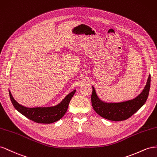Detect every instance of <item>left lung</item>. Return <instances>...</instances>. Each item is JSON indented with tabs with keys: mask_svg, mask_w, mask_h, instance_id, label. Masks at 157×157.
<instances>
[{
	"mask_svg": "<svg viewBox=\"0 0 157 157\" xmlns=\"http://www.w3.org/2000/svg\"><path fill=\"white\" fill-rule=\"evenodd\" d=\"M151 86V75L147 79L146 86L140 95L133 100L117 103H106L97 97L93 87L91 102L93 108L102 118L112 121H122L128 119L141 109L148 98Z\"/></svg>",
	"mask_w": 157,
	"mask_h": 157,
	"instance_id": "left-lung-1",
	"label": "left lung"
}]
</instances>
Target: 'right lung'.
Returning <instances> with one entry per match:
<instances>
[{
	"label": "right lung",
	"instance_id": "1",
	"mask_svg": "<svg viewBox=\"0 0 157 157\" xmlns=\"http://www.w3.org/2000/svg\"><path fill=\"white\" fill-rule=\"evenodd\" d=\"M76 90L69 93L60 104L51 107H37V108H28L20 105L13 98L9 91L10 100L14 108L25 116L26 118L40 124H51L59 120L63 117L66 113L71 98L74 96Z\"/></svg>",
	"mask_w": 157,
	"mask_h": 157
}]
</instances>
